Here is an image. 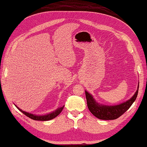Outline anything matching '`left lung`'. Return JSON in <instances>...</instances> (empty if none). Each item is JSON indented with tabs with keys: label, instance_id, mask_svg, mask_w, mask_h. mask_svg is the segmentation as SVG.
<instances>
[{
	"label": "left lung",
	"instance_id": "1",
	"mask_svg": "<svg viewBox=\"0 0 147 147\" xmlns=\"http://www.w3.org/2000/svg\"><path fill=\"white\" fill-rule=\"evenodd\" d=\"M138 88L132 98L126 101L124 103L115 106H105L99 105L96 101L93 99L92 96L86 91V96L87 99V105L90 111L94 115L95 117L101 120H114L119 118L133 104L137 98L138 94Z\"/></svg>",
	"mask_w": 147,
	"mask_h": 147
}]
</instances>
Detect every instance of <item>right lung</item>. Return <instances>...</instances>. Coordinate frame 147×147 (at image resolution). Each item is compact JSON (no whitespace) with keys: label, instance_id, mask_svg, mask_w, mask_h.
I'll list each match as a JSON object with an SVG mask.
<instances>
[{"label":"right lung","instance_id":"obj_1","mask_svg":"<svg viewBox=\"0 0 147 147\" xmlns=\"http://www.w3.org/2000/svg\"><path fill=\"white\" fill-rule=\"evenodd\" d=\"M17 109H18L20 110L22 113H23L25 116H26L27 117L31 118V119L35 120V121H50V120H52V119H53V118H55V117H57V116L58 115L61 113V111H62L63 109H64V107H60V108H59V109H57V110H55V111L52 112V113H48V114L43 115V116H36V115L31 114V113H27V112L24 111L22 109H19L18 107H17Z\"/></svg>","mask_w":147,"mask_h":147}]
</instances>
